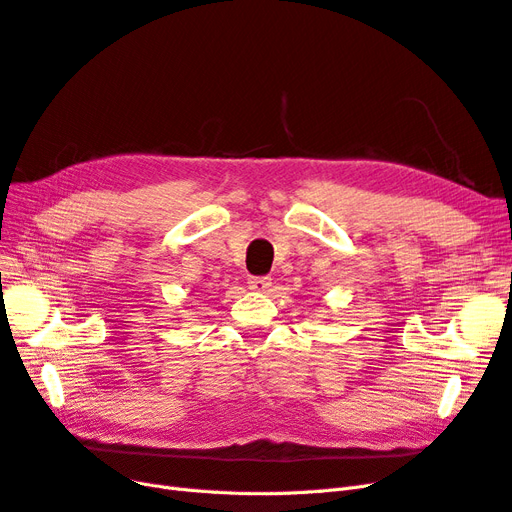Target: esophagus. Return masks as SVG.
I'll return each instance as SVG.
<instances>
[{
  "label": "esophagus",
  "mask_w": 512,
  "mask_h": 512,
  "mask_svg": "<svg viewBox=\"0 0 512 512\" xmlns=\"http://www.w3.org/2000/svg\"><path fill=\"white\" fill-rule=\"evenodd\" d=\"M269 286H271V277L267 275H252L250 280H247V288L254 292H265Z\"/></svg>",
  "instance_id": "34e87169"
}]
</instances>
